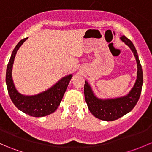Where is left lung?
Segmentation results:
<instances>
[{
	"mask_svg": "<svg viewBox=\"0 0 152 152\" xmlns=\"http://www.w3.org/2000/svg\"><path fill=\"white\" fill-rule=\"evenodd\" d=\"M121 39L130 48L134 53L137 62V79L131 91L129 93V94L123 97L110 99H100L95 96L91 87L87 81H85L84 87L85 102L90 112L96 118L106 121H113L117 120L129 113L137 103L141 93L142 70L137 50L132 41L125 36H121Z\"/></svg>",
	"mask_w": 152,
	"mask_h": 152,
	"instance_id": "obj_1",
	"label": "left lung"
}]
</instances>
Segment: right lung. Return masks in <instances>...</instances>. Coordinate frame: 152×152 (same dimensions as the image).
<instances>
[{
  "instance_id": "right-lung-1",
  "label": "right lung",
  "mask_w": 152,
  "mask_h": 152,
  "mask_svg": "<svg viewBox=\"0 0 152 152\" xmlns=\"http://www.w3.org/2000/svg\"><path fill=\"white\" fill-rule=\"evenodd\" d=\"M27 39H21L12 51L7 65L6 83L11 100L18 110L33 117H43L53 113L58 108L73 75L65 76L53 87L37 95L24 96L20 93L13 83L12 70L17 51Z\"/></svg>"
}]
</instances>
